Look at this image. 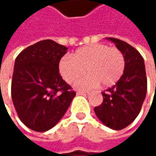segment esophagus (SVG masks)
Segmentation results:
<instances>
[{"label":"esophagus","mask_w":156,"mask_h":156,"mask_svg":"<svg viewBox=\"0 0 156 156\" xmlns=\"http://www.w3.org/2000/svg\"><path fill=\"white\" fill-rule=\"evenodd\" d=\"M77 94H78V95H87L88 92H87V91H78Z\"/></svg>","instance_id":"34e87169"}]
</instances>
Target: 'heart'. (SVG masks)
Instances as JSON below:
<instances>
[{"instance_id": "heart-1", "label": "heart", "mask_w": 156, "mask_h": 156, "mask_svg": "<svg viewBox=\"0 0 156 156\" xmlns=\"http://www.w3.org/2000/svg\"><path fill=\"white\" fill-rule=\"evenodd\" d=\"M126 61L123 52L107 44L88 45L78 49L72 57H63L58 65L62 78L69 84L74 83L84 73L88 74L75 87L86 89L98 85L111 87L123 76Z\"/></svg>"}]
</instances>
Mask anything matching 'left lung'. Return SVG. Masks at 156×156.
<instances>
[{
  "mask_svg": "<svg viewBox=\"0 0 156 156\" xmlns=\"http://www.w3.org/2000/svg\"><path fill=\"white\" fill-rule=\"evenodd\" d=\"M125 57L123 76L102 92L103 102L94 110L99 120L109 128L121 130L129 126L138 115L147 90L144 58L138 50L115 38H108Z\"/></svg>",
  "mask_w": 156,
  "mask_h": 156,
  "instance_id": "1",
  "label": "left lung"
}]
</instances>
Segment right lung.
Wrapping results in <instances>:
<instances>
[{"label":"right lung","mask_w":156,"mask_h":156,"mask_svg":"<svg viewBox=\"0 0 156 156\" xmlns=\"http://www.w3.org/2000/svg\"><path fill=\"white\" fill-rule=\"evenodd\" d=\"M67 49L54 41L44 40L26 48L16 58L12 102L20 121L34 131L52 128L76 96L58 72Z\"/></svg>","instance_id":"right-lung-1"}]
</instances>
